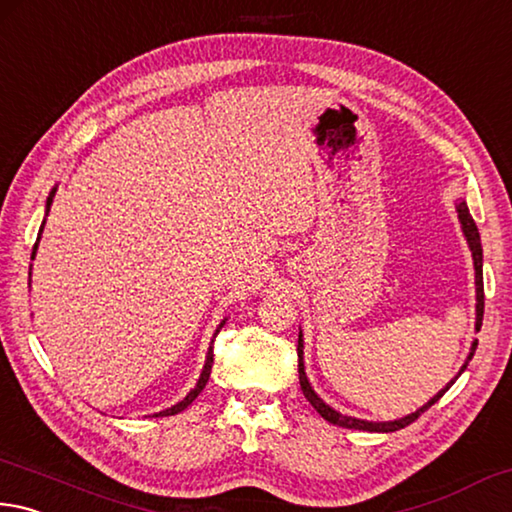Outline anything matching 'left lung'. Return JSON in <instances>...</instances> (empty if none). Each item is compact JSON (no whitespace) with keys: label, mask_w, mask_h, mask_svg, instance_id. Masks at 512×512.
<instances>
[{"label":"left lung","mask_w":512,"mask_h":512,"mask_svg":"<svg viewBox=\"0 0 512 512\" xmlns=\"http://www.w3.org/2000/svg\"><path fill=\"white\" fill-rule=\"evenodd\" d=\"M456 211H459L461 227H463L465 238H468V245H470V249H472V258H474V274H477V276H474V279H477V330H481V321H483V249H481V236H479L477 224H474L472 215H470V211H468V204L459 202V206H456ZM474 351H477V342L472 344V351H470L468 360H472ZM297 353H299V384H301V391H303V396L308 398L310 405L317 409V414H319L321 418L328 420V423H333V425L346 427V429H364V432H384V434H387V432H398V429L407 427V425L414 423V420H418V416L423 414V411H427L429 407L434 405V402H438V400H441V398L445 396V391L452 387L454 380L459 378V375L465 371V366H468V362H465V364L461 366L459 375H456V378H454L450 384H447V387H445L443 391H438L436 396H434L432 400H429L425 407H420V409L416 411V414H409V416L400 418V420H391V423H369V420L342 416V414H339V411L330 409V407L326 405V402L321 400L315 391H312L310 382H308V378H306V369H303V339H301V335H299Z\"/></svg>","instance_id":"1"}]
</instances>
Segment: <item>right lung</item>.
<instances>
[{
  "label": "right lung",
  "instance_id": "1",
  "mask_svg": "<svg viewBox=\"0 0 512 512\" xmlns=\"http://www.w3.org/2000/svg\"><path fill=\"white\" fill-rule=\"evenodd\" d=\"M53 195H56V188H53L51 191V195H49V200H47V213H49V206H51V202H53ZM42 229H44V222H42V227H40V236H42ZM40 236H38V240H35V245H33V254H31V261L35 258V249H38V242H40ZM224 324H220V328H222ZM220 328L215 330V333H220ZM211 366H213V346L209 348V355H206V364H204V369H202V375H200V380H197V384H195V389L188 393V396L182 400V402H177V405H173L170 409H166V411H159V414H155V418L157 416H175V414H179V411H184L188 405H191V402L200 396L202 393V389L206 387V382H209V375H211Z\"/></svg>",
  "mask_w": 512,
  "mask_h": 512
}]
</instances>
